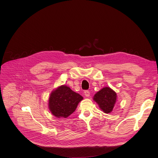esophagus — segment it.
<instances>
[{
    "mask_svg": "<svg viewBox=\"0 0 158 158\" xmlns=\"http://www.w3.org/2000/svg\"><path fill=\"white\" fill-rule=\"evenodd\" d=\"M84 95L86 97H89L90 96V92L89 91H87V90H86V91H84Z\"/></svg>",
    "mask_w": 158,
    "mask_h": 158,
    "instance_id": "esophagus-1",
    "label": "esophagus"
}]
</instances>
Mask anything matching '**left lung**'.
I'll return each instance as SVG.
<instances>
[{
	"label": "left lung",
	"instance_id": "left-lung-1",
	"mask_svg": "<svg viewBox=\"0 0 158 158\" xmlns=\"http://www.w3.org/2000/svg\"><path fill=\"white\" fill-rule=\"evenodd\" d=\"M116 93L109 87L102 88L94 96V100L105 113H110L116 101Z\"/></svg>",
	"mask_w": 158,
	"mask_h": 158
}]
</instances>
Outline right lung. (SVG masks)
Returning <instances> with one entry per match:
<instances>
[{"mask_svg":"<svg viewBox=\"0 0 158 158\" xmlns=\"http://www.w3.org/2000/svg\"><path fill=\"white\" fill-rule=\"evenodd\" d=\"M82 96L66 85H61L51 93L49 107L52 114L57 118L68 117L75 111Z\"/></svg>","mask_w":158,"mask_h":158,"instance_id":"obj_1","label":"right lung"}]
</instances>
